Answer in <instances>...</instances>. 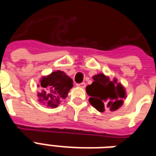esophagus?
Listing matches in <instances>:
<instances>
[{
  "label": "esophagus",
  "instance_id": "obj_1",
  "mask_svg": "<svg viewBox=\"0 0 156 156\" xmlns=\"http://www.w3.org/2000/svg\"><path fill=\"white\" fill-rule=\"evenodd\" d=\"M77 87L84 88V87H86V83H77Z\"/></svg>",
  "mask_w": 156,
  "mask_h": 156
}]
</instances>
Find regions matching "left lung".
<instances>
[{"mask_svg":"<svg viewBox=\"0 0 156 156\" xmlns=\"http://www.w3.org/2000/svg\"><path fill=\"white\" fill-rule=\"evenodd\" d=\"M93 83L86 87L87 93L91 97V105L99 112H104L105 108H110L111 111L118 109L126 96L122 84L116 83V79L111 81L102 73L93 76Z\"/></svg>","mask_w":156,"mask_h":156,"instance_id":"8db88e82","label":"left lung"}]
</instances>
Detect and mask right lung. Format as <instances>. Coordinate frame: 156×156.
I'll use <instances>...</instances> for the list:
<instances>
[{
	"label": "right lung",
	"mask_w": 156,
	"mask_h": 156,
	"mask_svg": "<svg viewBox=\"0 0 156 156\" xmlns=\"http://www.w3.org/2000/svg\"><path fill=\"white\" fill-rule=\"evenodd\" d=\"M40 86L44 91L38 93L40 101L48 107H56L62 99L66 98L68 93L73 86V80L62 71L52 73L40 80Z\"/></svg>",
	"instance_id": "add662e5"
}]
</instances>
